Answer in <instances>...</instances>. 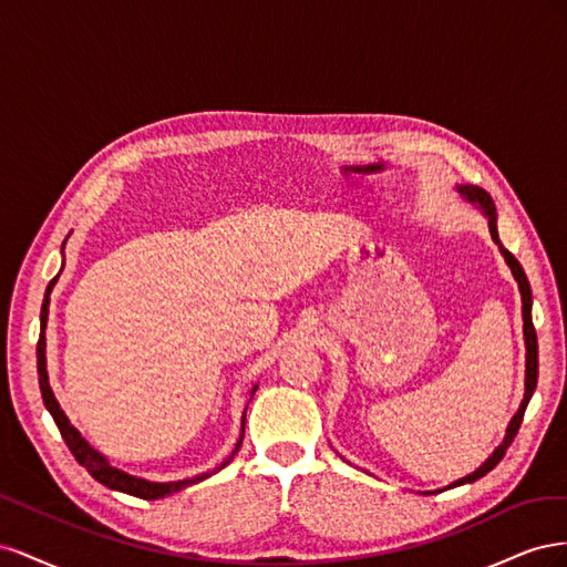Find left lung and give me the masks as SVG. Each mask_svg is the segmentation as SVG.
I'll list each match as a JSON object with an SVG mask.
<instances>
[{
  "instance_id": "obj_1",
  "label": "left lung",
  "mask_w": 567,
  "mask_h": 567,
  "mask_svg": "<svg viewBox=\"0 0 567 567\" xmlns=\"http://www.w3.org/2000/svg\"><path fill=\"white\" fill-rule=\"evenodd\" d=\"M456 192L461 194V198H466L468 203H473L475 208L483 213L487 217V227H489V234H492V241L499 246V252L504 255L506 265L511 267V274L513 279L518 281V290H520V300H523V336H525V394H523V402L516 411V416L511 419L508 427H506V435H504V442L496 447L489 458L480 466L477 471H473L471 475L456 480V483L450 485L452 487H458V485H468V483H475V480H480L483 475H487L496 463H499L506 454V450L511 447L513 437L518 435V427L523 423V416H525V409L532 400V394H535V388H537V375H539V359H537V333H535V323H532V290H529V281L525 277V271L520 267V262L513 257L499 241V229H496V208H494V200L489 198V194L485 192V188L480 186H473V184H456ZM431 494V492H427Z\"/></svg>"
}]
</instances>
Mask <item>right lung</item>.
Listing matches in <instances>:
<instances>
[{
    "label": "right lung",
    "mask_w": 567,
    "mask_h": 567,
    "mask_svg": "<svg viewBox=\"0 0 567 567\" xmlns=\"http://www.w3.org/2000/svg\"><path fill=\"white\" fill-rule=\"evenodd\" d=\"M63 246H65V241H63ZM63 246H61V250H63ZM61 269H63V267H61ZM59 274H61V271H59ZM59 274H56V277L51 279V281H49V286H47L44 302H42V312H40L38 373H40V390H42L44 406H47V411L51 414V419H54V423L59 425V431H61V435H63V440H65V444H68V450L73 452V456L78 458L80 466L87 468V471H90V475H92L94 480H99L101 485H106L109 489H117V492H125V494H132V496H140V499H163V496H169V494H175V492H179V489L192 487V485L200 483V480L210 477V475H215L217 471H221L225 466H229L231 458H234V454H236L238 450H241L246 414H244V423H241V437H238L234 452H231L225 461H221L215 471L200 473V475L186 477V480H175V483H153V480L136 477V475H130V473H125V471H120V468H115V466H113V463H111L104 454H101L99 450H94L92 444L80 435L78 427H75L71 421H68L65 411L61 409L59 400L54 398V390H51V385H49V373H47V338H44V329H47V319H49V296H51V288H54V286H56V281H59ZM255 390H257V385H252V390H250V400H252ZM246 409H248V406H246Z\"/></svg>",
    "instance_id": "obj_1"
}]
</instances>
